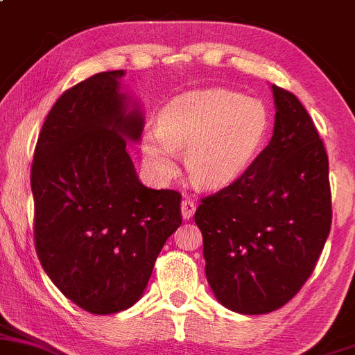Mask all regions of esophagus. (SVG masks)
I'll list each match as a JSON object with an SVG mask.
<instances>
[{"mask_svg":"<svg viewBox=\"0 0 355 355\" xmlns=\"http://www.w3.org/2000/svg\"><path fill=\"white\" fill-rule=\"evenodd\" d=\"M194 211H196V203H194V201H191V200H188V198H186V200H182V203H181L182 218L189 220L194 215Z\"/></svg>","mask_w":355,"mask_h":355,"instance_id":"obj_1","label":"esophagus"}]
</instances>
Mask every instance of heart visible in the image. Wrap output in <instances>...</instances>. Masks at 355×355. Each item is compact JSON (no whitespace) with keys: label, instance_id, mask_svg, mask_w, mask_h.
<instances>
[{"label":"heart","instance_id":"1","mask_svg":"<svg viewBox=\"0 0 355 355\" xmlns=\"http://www.w3.org/2000/svg\"><path fill=\"white\" fill-rule=\"evenodd\" d=\"M269 127V113L257 98L228 89L184 93L167 103L161 125L144 133V157L161 178L176 173L178 148H184L189 178L200 186H220L249 166Z\"/></svg>","mask_w":355,"mask_h":355}]
</instances>
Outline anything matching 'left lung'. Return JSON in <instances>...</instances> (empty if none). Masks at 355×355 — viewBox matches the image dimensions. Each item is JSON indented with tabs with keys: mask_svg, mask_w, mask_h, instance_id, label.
<instances>
[{
	"mask_svg": "<svg viewBox=\"0 0 355 355\" xmlns=\"http://www.w3.org/2000/svg\"><path fill=\"white\" fill-rule=\"evenodd\" d=\"M272 93L270 142L194 213L208 283L225 308L243 315L270 313L295 298L331 227L323 140L295 94L276 85Z\"/></svg>",
	"mask_w": 355,
	"mask_h": 355,
	"instance_id": "1",
	"label": "left lung"
}]
</instances>
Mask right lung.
Instances as JSON below:
<instances>
[{
    "label": "right lung",
    "instance_id": "add662e5",
    "mask_svg": "<svg viewBox=\"0 0 355 355\" xmlns=\"http://www.w3.org/2000/svg\"><path fill=\"white\" fill-rule=\"evenodd\" d=\"M123 71L94 74L60 94L33 152V237L40 264L66 298L93 315L130 308L181 225V193L139 181L127 139L144 118L127 113Z\"/></svg>",
    "mask_w": 355,
    "mask_h": 355
}]
</instances>
